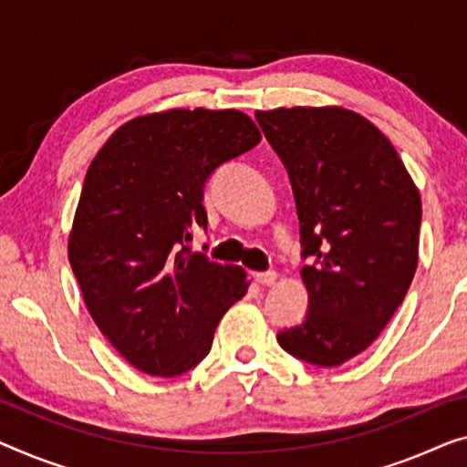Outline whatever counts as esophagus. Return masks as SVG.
Segmentation results:
<instances>
[{
    "label": "esophagus",
    "instance_id": "esophagus-1",
    "mask_svg": "<svg viewBox=\"0 0 467 467\" xmlns=\"http://www.w3.org/2000/svg\"><path fill=\"white\" fill-rule=\"evenodd\" d=\"M254 281L257 285H273L276 281L275 270H266V273H254Z\"/></svg>",
    "mask_w": 467,
    "mask_h": 467
}]
</instances>
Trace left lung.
I'll return each instance as SVG.
<instances>
[{
	"mask_svg": "<svg viewBox=\"0 0 467 467\" xmlns=\"http://www.w3.org/2000/svg\"><path fill=\"white\" fill-rule=\"evenodd\" d=\"M287 170L308 310L276 333L291 357L337 367L375 342L417 268L421 199L388 138L352 110H257Z\"/></svg>",
	"mask_w": 467,
	"mask_h": 467,
	"instance_id": "obj_1",
	"label": "left lung"
}]
</instances>
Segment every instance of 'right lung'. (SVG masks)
Segmentation results:
<instances>
[{"mask_svg": "<svg viewBox=\"0 0 467 467\" xmlns=\"http://www.w3.org/2000/svg\"><path fill=\"white\" fill-rule=\"evenodd\" d=\"M262 140L239 110H167L121 125L83 180L68 262L104 337L128 363L176 378L212 350L245 270L186 245L207 228L212 173Z\"/></svg>", "mask_w": 467, "mask_h": 467, "instance_id": "obj_1", "label": "right lung"}]
</instances>
